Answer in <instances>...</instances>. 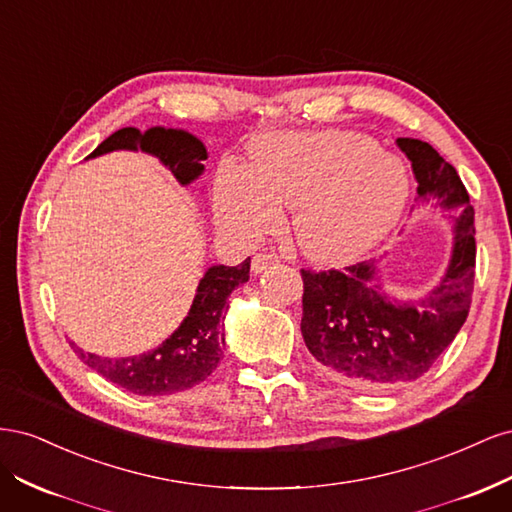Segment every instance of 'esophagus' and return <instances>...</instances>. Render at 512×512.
Listing matches in <instances>:
<instances>
[{
    "label": "esophagus",
    "instance_id": "obj_1",
    "mask_svg": "<svg viewBox=\"0 0 512 512\" xmlns=\"http://www.w3.org/2000/svg\"><path fill=\"white\" fill-rule=\"evenodd\" d=\"M277 256H273V254H267V252H260V254H256L254 258H252V271L254 273H262V271H267L269 267H273V265H277Z\"/></svg>",
    "mask_w": 512,
    "mask_h": 512
}]
</instances>
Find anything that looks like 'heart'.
Returning <instances> with one entry per match:
<instances>
[{
  "instance_id": "obj_1",
  "label": "heart",
  "mask_w": 512,
  "mask_h": 512,
  "mask_svg": "<svg viewBox=\"0 0 512 512\" xmlns=\"http://www.w3.org/2000/svg\"><path fill=\"white\" fill-rule=\"evenodd\" d=\"M410 194L406 164L354 132L260 136L247 166L226 164L215 181V218L241 237H258L294 205L299 250L322 265L361 258L389 235Z\"/></svg>"
}]
</instances>
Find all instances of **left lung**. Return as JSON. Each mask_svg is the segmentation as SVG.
Listing matches in <instances>:
<instances>
[{"instance_id": "left-lung-1", "label": "left lung", "mask_w": 512, "mask_h": 512, "mask_svg": "<svg viewBox=\"0 0 512 512\" xmlns=\"http://www.w3.org/2000/svg\"><path fill=\"white\" fill-rule=\"evenodd\" d=\"M412 162L416 194L453 220V250L440 282L423 297L395 301L378 260L344 271H305L301 333L307 350L346 384L382 389L427 374L468 318L474 288V207L457 170L429 143L397 138Z\"/></svg>"}]
</instances>
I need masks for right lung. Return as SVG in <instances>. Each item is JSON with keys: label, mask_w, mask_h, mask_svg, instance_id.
<instances>
[{"label": "right lung", "mask_w": 512, "mask_h": 512, "mask_svg": "<svg viewBox=\"0 0 512 512\" xmlns=\"http://www.w3.org/2000/svg\"><path fill=\"white\" fill-rule=\"evenodd\" d=\"M145 151L158 158L181 185L205 173L207 149L194 134L177 128H121L106 138L85 160L111 151ZM250 280V258L237 267H209L200 280L188 316L166 342L151 352L126 359H104L70 342L79 359L100 376L134 395H170L192 389L211 376L224 354V309L237 286Z\"/></svg>", "instance_id": "1"}]
</instances>
